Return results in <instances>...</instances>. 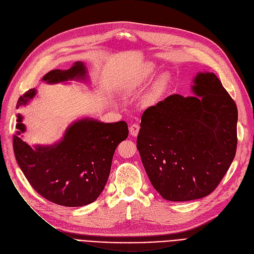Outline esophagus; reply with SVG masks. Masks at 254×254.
<instances>
[{
	"label": "esophagus",
	"instance_id": "obj_1",
	"mask_svg": "<svg viewBox=\"0 0 254 254\" xmlns=\"http://www.w3.org/2000/svg\"><path fill=\"white\" fill-rule=\"evenodd\" d=\"M139 130H140V126H139L138 124L130 125V127H129V132H130L131 136H134V137L138 136Z\"/></svg>",
	"mask_w": 254,
	"mask_h": 254
}]
</instances>
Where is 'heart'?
<instances>
[{
  "label": "heart",
  "instance_id": "b5f03b06",
  "mask_svg": "<svg viewBox=\"0 0 254 254\" xmlns=\"http://www.w3.org/2000/svg\"><path fill=\"white\" fill-rule=\"evenodd\" d=\"M150 75H151V70H145V71L142 73V76L140 77V81H141V82L146 81V80L149 79ZM165 86H166V80H165V79H161V80H159V81L155 84L154 88L152 89L151 93L149 95V97H148V102H150V103H151V102H154L159 96H161L163 90L165 89Z\"/></svg>",
  "mask_w": 254,
  "mask_h": 254
}]
</instances>
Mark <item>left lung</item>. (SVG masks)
I'll list each match as a JSON object with an SVG mask.
<instances>
[{"mask_svg": "<svg viewBox=\"0 0 254 254\" xmlns=\"http://www.w3.org/2000/svg\"><path fill=\"white\" fill-rule=\"evenodd\" d=\"M192 89L195 97L171 95L146 109L137 138L151 184L172 202L215 190L237 150V105L220 80L198 73Z\"/></svg>", "mask_w": 254, "mask_h": 254, "instance_id": "left-lung-1", "label": "left lung"}]
</instances>
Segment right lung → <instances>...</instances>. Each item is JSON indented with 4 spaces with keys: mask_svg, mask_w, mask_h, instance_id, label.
I'll list each match as a JSON object with an SVG mask.
<instances>
[{
    "mask_svg": "<svg viewBox=\"0 0 254 254\" xmlns=\"http://www.w3.org/2000/svg\"><path fill=\"white\" fill-rule=\"evenodd\" d=\"M85 73L84 64L76 62L69 70L50 71L43 80L56 83L83 78ZM35 93V89L24 92L18 99L17 108L28 103ZM21 120L18 115L13 150L32 188L49 202L64 207H81L95 202L108 180L117 145L127 138V123L103 124L83 119L66 129L59 144L33 149L18 137L25 129Z\"/></svg>",
    "mask_w": 254,
    "mask_h": 254,
    "instance_id": "1",
    "label": "right lung"
}]
</instances>
